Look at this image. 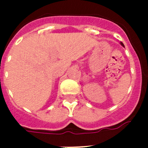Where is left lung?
<instances>
[{
  "label": "left lung",
  "mask_w": 148,
  "mask_h": 148,
  "mask_svg": "<svg viewBox=\"0 0 148 148\" xmlns=\"http://www.w3.org/2000/svg\"><path fill=\"white\" fill-rule=\"evenodd\" d=\"M120 44H121V45L122 46V47H125V45H124V44H123V43H122V42H121V43H120Z\"/></svg>",
  "instance_id": "left-lung-1"
}]
</instances>
